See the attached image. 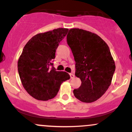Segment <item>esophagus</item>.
Returning <instances> with one entry per match:
<instances>
[{
	"mask_svg": "<svg viewBox=\"0 0 132 132\" xmlns=\"http://www.w3.org/2000/svg\"><path fill=\"white\" fill-rule=\"evenodd\" d=\"M69 75H70L71 79H73L74 78H75V76L74 75V74H72V73H70V74H69Z\"/></svg>",
	"mask_w": 132,
	"mask_h": 132,
	"instance_id": "1",
	"label": "esophagus"
}]
</instances>
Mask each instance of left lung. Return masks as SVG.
<instances>
[{
  "label": "left lung",
  "mask_w": 132,
  "mask_h": 132,
  "mask_svg": "<svg viewBox=\"0 0 132 132\" xmlns=\"http://www.w3.org/2000/svg\"><path fill=\"white\" fill-rule=\"evenodd\" d=\"M67 43L76 61L75 76L81 81L74 95L81 102H94L109 87L116 69L109 48L97 35L79 28L69 30Z\"/></svg>",
  "instance_id": "1"
}]
</instances>
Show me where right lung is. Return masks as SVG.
Masks as SVG:
<instances>
[{
  "label": "right lung",
  "mask_w": 132,
  "mask_h": 132,
  "mask_svg": "<svg viewBox=\"0 0 132 132\" xmlns=\"http://www.w3.org/2000/svg\"><path fill=\"white\" fill-rule=\"evenodd\" d=\"M59 28L36 35L27 42L18 60V71L24 89L39 101H48L57 95L61 84L70 79L64 71L50 66L56 50L68 31Z\"/></svg>",
  "instance_id": "add662e5"
}]
</instances>
